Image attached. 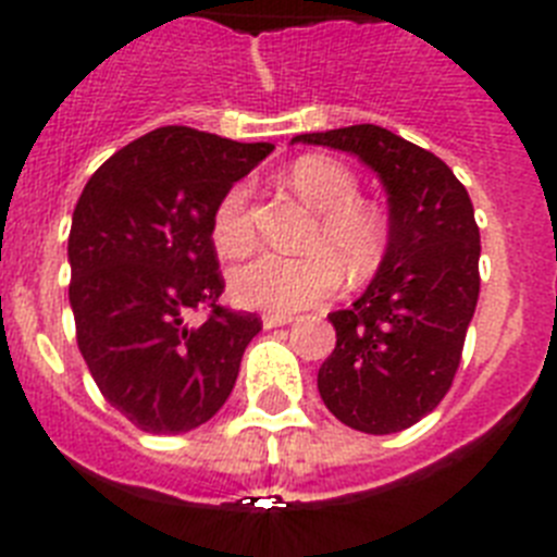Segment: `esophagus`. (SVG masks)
<instances>
[{
    "mask_svg": "<svg viewBox=\"0 0 557 557\" xmlns=\"http://www.w3.org/2000/svg\"><path fill=\"white\" fill-rule=\"evenodd\" d=\"M293 321H295L293 314H264L262 326L264 329H275V326H287V323H293Z\"/></svg>",
    "mask_w": 557,
    "mask_h": 557,
    "instance_id": "obj_1",
    "label": "esophagus"
}]
</instances>
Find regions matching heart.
Instances as JSON below:
<instances>
[{
	"mask_svg": "<svg viewBox=\"0 0 557 557\" xmlns=\"http://www.w3.org/2000/svg\"><path fill=\"white\" fill-rule=\"evenodd\" d=\"M295 191L321 211L314 225L312 250L284 256L264 250L231 273V293L243 307L273 314L301 312L326 301L343 284V268L351 278H368L385 256L387 231L376 211L357 203V178L343 164L321 156L298 159L289 170ZM211 234L223 253L239 256L253 243L250 223V186H231L220 198Z\"/></svg>",
	"mask_w": 557,
	"mask_h": 557,
	"instance_id": "b5f03b06",
	"label": "heart"
}]
</instances>
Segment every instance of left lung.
<instances>
[{
	"label": "left lung",
	"instance_id": "8db88e82",
	"mask_svg": "<svg viewBox=\"0 0 557 557\" xmlns=\"http://www.w3.org/2000/svg\"><path fill=\"white\" fill-rule=\"evenodd\" d=\"M295 141L351 152L387 191L385 256L366 293L329 312L337 346L318 371V391L351 430L401 432L441 405L460 366L480 298L474 206L435 152L387 127L301 133Z\"/></svg>",
	"mask_w": 557,
	"mask_h": 557
}]
</instances>
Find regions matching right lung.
I'll use <instances>...</instances> for the list:
<instances>
[{
    "mask_svg": "<svg viewBox=\"0 0 557 557\" xmlns=\"http://www.w3.org/2000/svg\"><path fill=\"white\" fill-rule=\"evenodd\" d=\"M273 152L166 125L88 178L69 231L77 348L111 407L152 435L206 424L231 396L262 321L220 307V198ZM209 308L195 327L188 312Z\"/></svg>",
    "mask_w": 557,
    "mask_h": 557,
    "instance_id": "obj_1",
    "label": "right lung"
}]
</instances>
